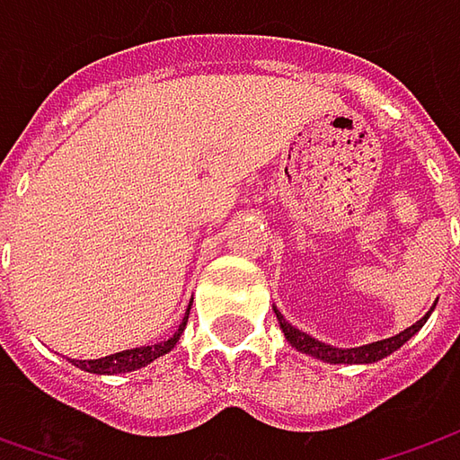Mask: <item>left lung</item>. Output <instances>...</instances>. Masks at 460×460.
<instances>
[{"label": "left lung", "mask_w": 460, "mask_h": 460, "mask_svg": "<svg viewBox=\"0 0 460 460\" xmlns=\"http://www.w3.org/2000/svg\"><path fill=\"white\" fill-rule=\"evenodd\" d=\"M276 312V320H279V325L284 330V335H287V341L292 343V348H296L299 353H307V356H314V358H320V361L325 363H376L381 358H386L389 353H394L397 348L407 343L412 335H415L420 327L428 323V317H430V312L422 317V320H417L415 325L407 327V330H402L399 335L394 338H386V341H376V343H368L361 345V348H335V345H327L323 341H317V338H312L307 332H302V330H296L292 323H287L284 320V314L274 307Z\"/></svg>", "instance_id": "left-lung-1"}]
</instances>
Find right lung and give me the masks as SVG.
I'll return each instance as SVG.
<instances>
[{
  "label": "right lung",
  "instance_id": "right-lung-1",
  "mask_svg": "<svg viewBox=\"0 0 460 460\" xmlns=\"http://www.w3.org/2000/svg\"><path fill=\"white\" fill-rule=\"evenodd\" d=\"M191 309V305H189ZM189 309H186V317L181 320L179 330L158 345H143V348H130V350H119L112 356H104V358H94V361H71L74 366H79L81 371H89V374H107V376H115V374H128V371H137L143 366H148L155 358L171 353V348L179 343L181 332H184L186 320H189Z\"/></svg>",
  "mask_w": 460,
  "mask_h": 460
}]
</instances>
